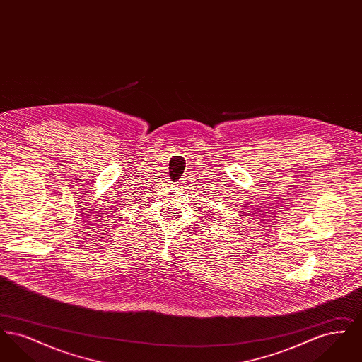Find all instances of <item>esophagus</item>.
Instances as JSON below:
<instances>
[{
  "label": "esophagus",
  "instance_id": "obj_1",
  "mask_svg": "<svg viewBox=\"0 0 362 362\" xmlns=\"http://www.w3.org/2000/svg\"><path fill=\"white\" fill-rule=\"evenodd\" d=\"M177 187H179V189H183V187H185V180H180L179 185H177Z\"/></svg>",
  "mask_w": 362,
  "mask_h": 362
}]
</instances>
